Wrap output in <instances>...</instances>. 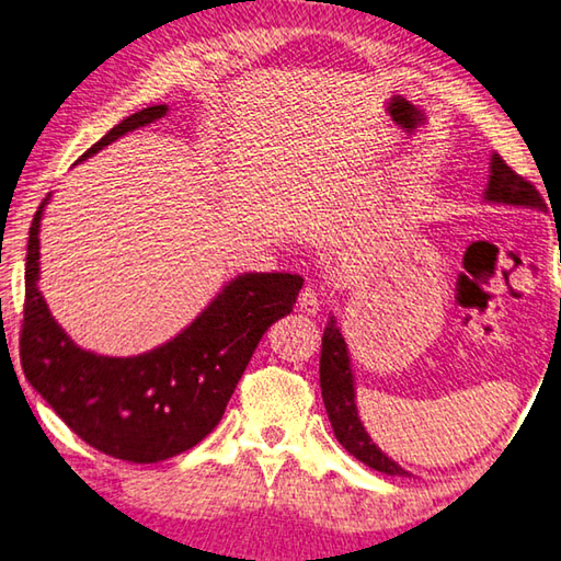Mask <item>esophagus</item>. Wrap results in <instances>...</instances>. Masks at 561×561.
<instances>
[{
	"label": "esophagus",
	"instance_id": "34e87169",
	"mask_svg": "<svg viewBox=\"0 0 561 561\" xmlns=\"http://www.w3.org/2000/svg\"><path fill=\"white\" fill-rule=\"evenodd\" d=\"M298 308L305 314H317V312H320V308H322V293H320V288H317V285H305L302 293H300V298H298Z\"/></svg>",
	"mask_w": 561,
	"mask_h": 561
}]
</instances>
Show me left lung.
I'll return each mask as SVG.
<instances>
[{"instance_id":"1","label":"left lung","mask_w":561,"mask_h":561,"mask_svg":"<svg viewBox=\"0 0 561 561\" xmlns=\"http://www.w3.org/2000/svg\"><path fill=\"white\" fill-rule=\"evenodd\" d=\"M485 199L503 205H517L530 209H545V199L527 178L517 175L513 168L503 161L499 153L491 156V175L489 185H485ZM320 388L322 400L327 408V415L334 427V435L340 445L380 473H390V477H405V469L398 467L393 459H388L380 451L374 439L366 435V430L358 420L356 410V396H354V376L348 368V352L346 342L336 327L334 314L327 320L324 334H322V352H320Z\"/></svg>"}]
</instances>
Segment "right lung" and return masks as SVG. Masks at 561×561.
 <instances>
[{"instance_id": "obj_1", "label": "right lung", "mask_w": 561, "mask_h": 561, "mask_svg": "<svg viewBox=\"0 0 561 561\" xmlns=\"http://www.w3.org/2000/svg\"><path fill=\"white\" fill-rule=\"evenodd\" d=\"M165 110V104H153L126 116L80 161L126 131L161 119ZM48 197L31 221L26 247L19 336L26 380L82 442L107 457L156 463L195 447L225 415L263 332L293 312L302 278L293 273H244L225 285L197 320L168 344L129 358L98 356L60 330L38 293V229Z\"/></svg>"}]
</instances>
